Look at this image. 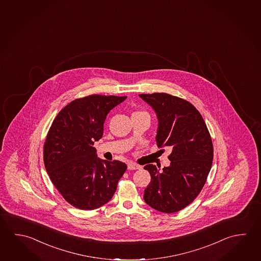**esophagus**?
<instances>
[{
	"label": "esophagus",
	"mask_w": 261,
	"mask_h": 261,
	"mask_svg": "<svg viewBox=\"0 0 261 261\" xmlns=\"http://www.w3.org/2000/svg\"><path fill=\"white\" fill-rule=\"evenodd\" d=\"M127 168H128V169H131V170H136V169H141V166L136 164V163H129Z\"/></svg>",
	"instance_id": "1"
}]
</instances>
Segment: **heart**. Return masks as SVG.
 Listing matches in <instances>:
<instances>
[{"mask_svg": "<svg viewBox=\"0 0 261 261\" xmlns=\"http://www.w3.org/2000/svg\"><path fill=\"white\" fill-rule=\"evenodd\" d=\"M137 113H139V112H137Z\"/></svg>", "mask_w": 261, "mask_h": 261, "instance_id": "heart-1", "label": "heart"}]
</instances>
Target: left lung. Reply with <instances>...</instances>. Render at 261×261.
Wrapping results in <instances>:
<instances>
[{"mask_svg":"<svg viewBox=\"0 0 261 261\" xmlns=\"http://www.w3.org/2000/svg\"><path fill=\"white\" fill-rule=\"evenodd\" d=\"M139 97L156 114V145L172 150L169 167H144L151 176L144 200L155 210L176 213L194 201L205 184L214 159L210 133L191 102L164 92Z\"/></svg>","mask_w":261,"mask_h":261,"instance_id":"8db88e82","label":"left lung"}]
</instances>
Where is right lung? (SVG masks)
Returning a JSON list of instances; mask_svg holds the SVG:
<instances>
[{"label": "right lung", "mask_w": 261, "mask_h": 261, "mask_svg": "<svg viewBox=\"0 0 261 261\" xmlns=\"http://www.w3.org/2000/svg\"><path fill=\"white\" fill-rule=\"evenodd\" d=\"M126 96L93 94L76 99L60 111L44 144V163L65 200L82 210L106 204L127 166L97 158L94 142L103 134L106 115Z\"/></svg>", "instance_id": "right-lung-1"}]
</instances>
